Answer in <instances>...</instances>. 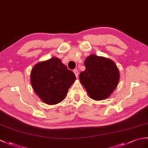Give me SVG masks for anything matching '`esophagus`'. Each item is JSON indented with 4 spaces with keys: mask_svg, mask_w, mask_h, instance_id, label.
<instances>
[{
    "mask_svg": "<svg viewBox=\"0 0 148 148\" xmlns=\"http://www.w3.org/2000/svg\"><path fill=\"white\" fill-rule=\"evenodd\" d=\"M73 72H74V73L75 74V77H77L78 75H79V72H78V71L77 69H75V70H74Z\"/></svg>",
    "mask_w": 148,
    "mask_h": 148,
    "instance_id": "esophagus-1",
    "label": "esophagus"
}]
</instances>
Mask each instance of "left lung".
Wrapping results in <instances>:
<instances>
[{"instance_id":"left-lung-1","label":"left lung","mask_w":148,"mask_h":148,"mask_svg":"<svg viewBox=\"0 0 148 148\" xmlns=\"http://www.w3.org/2000/svg\"><path fill=\"white\" fill-rule=\"evenodd\" d=\"M86 69L79 75L81 83L95 100L108 98L117 86L120 73L110 58L91 54L84 61Z\"/></svg>"}]
</instances>
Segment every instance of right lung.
Returning a JSON list of instances; mask_svg holds the SVG:
<instances>
[{
	"label": "right lung",
	"instance_id": "right-lung-1",
	"mask_svg": "<svg viewBox=\"0 0 148 148\" xmlns=\"http://www.w3.org/2000/svg\"><path fill=\"white\" fill-rule=\"evenodd\" d=\"M30 80L41 100L52 105L64 100L75 76L60 58L53 57L35 64L31 72Z\"/></svg>",
	"mask_w": 148,
	"mask_h": 148
}]
</instances>
